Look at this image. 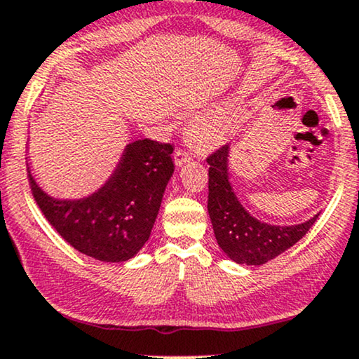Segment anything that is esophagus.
I'll return each mask as SVG.
<instances>
[{
	"label": "esophagus",
	"instance_id": "1",
	"mask_svg": "<svg viewBox=\"0 0 359 359\" xmlns=\"http://www.w3.org/2000/svg\"><path fill=\"white\" fill-rule=\"evenodd\" d=\"M174 161H175V165L177 167H182L185 162L190 161V154L187 151H182V149H175L174 152Z\"/></svg>",
	"mask_w": 359,
	"mask_h": 359
}]
</instances>
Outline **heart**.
Listing matches in <instances>:
<instances>
[{
    "mask_svg": "<svg viewBox=\"0 0 359 359\" xmlns=\"http://www.w3.org/2000/svg\"><path fill=\"white\" fill-rule=\"evenodd\" d=\"M235 133V119L226 113L203 114L189 124V137L198 149H215L226 144Z\"/></svg>",
    "mask_w": 359,
    "mask_h": 359,
    "instance_id": "b5f03b06",
    "label": "heart"
}]
</instances>
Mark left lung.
<instances>
[{
    "label": "left lung",
    "mask_w": 359,
    "mask_h": 359,
    "mask_svg": "<svg viewBox=\"0 0 359 359\" xmlns=\"http://www.w3.org/2000/svg\"><path fill=\"white\" fill-rule=\"evenodd\" d=\"M208 215L218 246L236 264L261 266L274 259L300 238L318 218L297 224H272L252 217L229 182V146L208 159Z\"/></svg>",
    "instance_id": "1"
}]
</instances>
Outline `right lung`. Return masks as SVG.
I'll return each mask as SVG.
<instances>
[{
	"mask_svg": "<svg viewBox=\"0 0 359 359\" xmlns=\"http://www.w3.org/2000/svg\"><path fill=\"white\" fill-rule=\"evenodd\" d=\"M172 151L170 144L151 140L130 142L102 187L80 198L52 197L37 184L27 162L32 195L55 231L76 251L103 262L130 261L151 236L174 174Z\"/></svg>",
	"mask_w": 359,
	"mask_h": 359,
	"instance_id": "1",
	"label": "right lung"
}]
</instances>
